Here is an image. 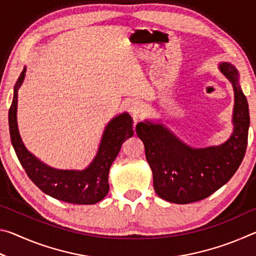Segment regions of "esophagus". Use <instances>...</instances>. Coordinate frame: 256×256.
I'll return each instance as SVG.
<instances>
[{"label": "esophagus", "mask_w": 256, "mask_h": 256, "mask_svg": "<svg viewBox=\"0 0 256 256\" xmlns=\"http://www.w3.org/2000/svg\"><path fill=\"white\" fill-rule=\"evenodd\" d=\"M128 112L134 116V118H138L142 112V110H144V106H142V104L140 102L131 100L128 104Z\"/></svg>", "instance_id": "obj_1"}]
</instances>
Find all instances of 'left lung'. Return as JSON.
Returning a JSON list of instances; mask_svg holds the SVG:
<instances>
[{
    "label": "left lung",
    "instance_id": "obj_1",
    "mask_svg": "<svg viewBox=\"0 0 256 256\" xmlns=\"http://www.w3.org/2000/svg\"><path fill=\"white\" fill-rule=\"evenodd\" d=\"M220 70L234 86L235 128L219 146L193 149L160 124L138 123V136L144 144L146 158L154 175L156 193L164 200L186 204L211 196L232 178L242 162L250 128L248 102L238 84V73L230 63Z\"/></svg>",
    "mask_w": 256,
    "mask_h": 256
}]
</instances>
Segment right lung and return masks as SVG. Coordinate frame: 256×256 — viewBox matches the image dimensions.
I'll return each instance as SVG.
<instances>
[{
  "mask_svg": "<svg viewBox=\"0 0 256 256\" xmlns=\"http://www.w3.org/2000/svg\"><path fill=\"white\" fill-rule=\"evenodd\" d=\"M24 72L26 68L14 86V100L8 110L11 142L24 172L37 188L58 200L76 204H94L102 201L110 190L108 172L112 164L118 154L123 142L133 136L132 118L125 112L107 125L96 158L86 170L82 172L53 170L34 158L26 149L19 136L16 102L18 88L22 84Z\"/></svg>",
  "mask_w": 256,
  "mask_h": 256,
  "instance_id": "1",
  "label": "right lung"
}]
</instances>
